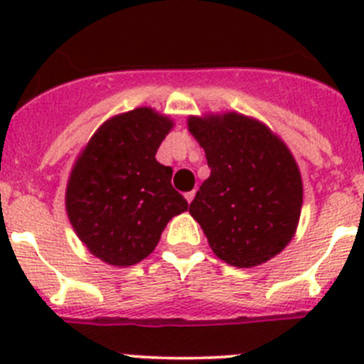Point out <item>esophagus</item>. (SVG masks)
<instances>
[{"label":"esophagus","instance_id":"34e87169","mask_svg":"<svg viewBox=\"0 0 364 364\" xmlns=\"http://www.w3.org/2000/svg\"><path fill=\"white\" fill-rule=\"evenodd\" d=\"M195 193H197V191H195V189H193V191H188V193H186V200H188L189 204H191L193 198H195Z\"/></svg>","mask_w":364,"mask_h":364}]
</instances>
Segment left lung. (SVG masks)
Here are the masks:
<instances>
[{
  "label": "left lung",
  "instance_id": "left-lung-1",
  "mask_svg": "<svg viewBox=\"0 0 364 364\" xmlns=\"http://www.w3.org/2000/svg\"><path fill=\"white\" fill-rule=\"evenodd\" d=\"M188 127L211 169L189 213L215 255L253 268L281 253L302 208L301 173L290 149L264 124L239 112L191 117Z\"/></svg>",
  "mask_w": 364,
  "mask_h": 364
}]
</instances>
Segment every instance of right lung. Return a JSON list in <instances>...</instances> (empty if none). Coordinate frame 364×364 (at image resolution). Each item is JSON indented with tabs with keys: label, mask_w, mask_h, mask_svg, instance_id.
<instances>
[{
	"label": "right lung",
	"mask_w": 364,
	"mask_h": 364,
	"mask_svg": "<svg viewBox=\"0 0 364 364\" xmlns=\"http://www.w3.org/2000/svg\"><path fill=\"white\" fill-rule=\"evenodd\" d=\"M173 122L149 107L109 118L80 153L65 208L87 250L111 266L146 259L175 215L188 210L173 169L154 154Z\"/></svg>",
	"instance_id": "obj_1"
}]
</instances>
